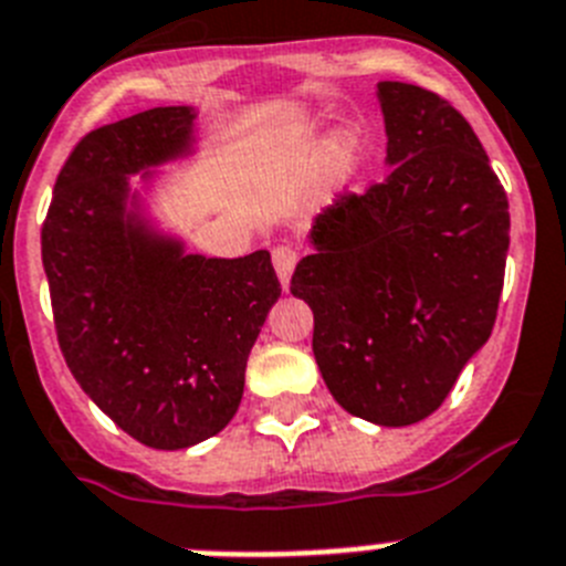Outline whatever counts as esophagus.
<instances>
[{
	"instance_id": "obj_1",
	"label": "esophagus",
	"mask_w": 566,
	"mask_h": 566,
	"mask_svg": "<svg viewBox=\"0 0 566 566\" xmlns=\"http://www.w3.org/2000/svg\"><path fill=\"white\" fill-rule=\"evenodd\" d=\"M296 262H298L296 248H290V244H276V248H273V268H276L282 287H287L290 284V276H293V270H296Z\"/></svg>"
}]
</instances>
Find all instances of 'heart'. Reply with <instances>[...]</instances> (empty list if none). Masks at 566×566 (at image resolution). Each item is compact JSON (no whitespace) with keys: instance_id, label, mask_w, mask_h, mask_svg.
Segmentation results:
<instances>
[{"instance_id":"obj_1","label":"heart","mask_w":566,"mask_h":566,"mask_svg":"<svg viewBox=\"0 0 566 566\" xmlns=\"http://www.w3.org/2000/svg\"><path fill=\"white\" fill-rule=\"evenodd\" d=\"M336 156H338V161H342V165L347 167V165H350V159H353V147L350 145H342L336 150Z\"/></svg>"}]
</instances>
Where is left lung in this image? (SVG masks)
<instances>
[{"label":"left lung","mask_w":566,"mask_h":566,"mask_svg":"<svg viewBox=\"0 0 566 566\" xmlns=\"http://www.w3.org/2000/svg\"><path fill=\"white\" fill-rule=\"evenodd\" d=\"M392 170L342 193L290 279L311 304L313 356L358 419L407 427L441 407L493 333L510 205L470 122L439 93L378 82Z\"/></svg>","instance_id":"obj_1"}]
</instances>
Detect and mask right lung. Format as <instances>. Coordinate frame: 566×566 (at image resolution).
Here are the masks:
<instances>
[{"mask_svg":"<svg viewBox=\"0 0 566 566\" xmlns=\"http://www.w3.org/2000/svg\"><path fill=\"white\" fill-rule=\"evenodd\" d=\"M190 127V107H154L82 136L42 224L62 356L93 405L154 450L224 430L282 296L268 250L185 255L125 210L127 176L185 154Z\"/></svg>","mask_w":566,"mask_h":566,"instance_id":"obj_1","label":"right lung"}]
</instances>
